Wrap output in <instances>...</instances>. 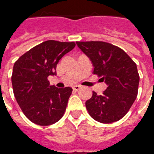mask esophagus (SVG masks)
I'll use <instances>...</instances> for the list:
<instances>
[{
	"mask_svg": "<svg viewBox=\"0 0 154 154\" xmlns=\"http://www.w3.org/2000/svg\"><path fill=\"white\" fill-rule=\"evenodd\" d=\"M81 88H82V86H80V85H75L73 87V89L75 91H78V90H79Z\"/></svg>",
	"mask_w": 154,
	"mask_h": 154,
	"instance_id": "1",
	"label": "esophagus"
}]
</instances>
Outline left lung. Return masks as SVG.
<instances>
[{
	"label": "left lung",
	"mask_w": 154,
	"mask_h": 154,
	"mask_svg": "<svg viewBox=\"0 0 154 154\" xmlns=\"http://www.w3.org/2000/svg\"><path fill=\"white\" fill-rule=\"evenodd\" d=\"M93 66V73L108 85L103 94L93 91L86 108L96 121L110 124L126 115L138 91L139 74L133 59L117 46L104 42H76Z\"/></svg>",
	"instance_id": "obj_1"
}]
</instances>
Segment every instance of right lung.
<instances>
[{"mask_svg":"<svg viewBox=\"0 0 154 154\" xmlns=\"http://www.w3.org/2000/svg\"><path fill=\"white\" fill-rule=\"evenodd\" d=\"M75 42L49 40L34 46L14 63L12 85L14 96L29 120L51 125L63 117L72 88L51 86L47 78L56 75V66Z\"/></svg>","mask_w":154,"mask_h":154,"instance_id":"1","label":"right lung"}]
</instances>
